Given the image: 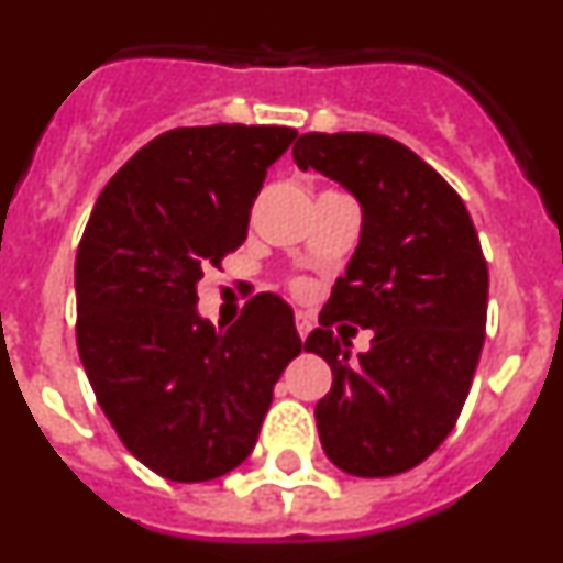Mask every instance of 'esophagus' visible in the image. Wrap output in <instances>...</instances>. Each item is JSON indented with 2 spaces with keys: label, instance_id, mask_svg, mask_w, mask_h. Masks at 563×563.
I'll return each instance as SVG.
<instances>
[{
  "label": "esophagus",
  "instance_id": "1",
  "mask_svg": "<svg viewBox=\"0 0 563 563\" xmlns=\"http://www.w3.org/2000/svg\"><path fill=\"white\" fill-rule=\"evenodd\" d=\"M296 330H298V335H301V338L310 335V330H312V318L307 316V312H296Z\"/></svg>",
  "mask_w": 563,
  "mask_h": 563
}]
</instances>
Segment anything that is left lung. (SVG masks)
I'll list each match as a JSON object with an SVG mask.
<instances>
[{"label": "left lung", "instance_id": "left-lung-1", "mask_svg": "<svg viewBox=\"0 0 563 563\" xmlns=\"http://www.w3.org/2000/svg\"><path fill=\"white\" fill-rule=\"evenodd\" d=\"M301 172H321L361 202V242L305 352L332 389L316 406L321 449L352 476H395L440 449L471 391L485 343L487 262L460 194L409 146L369 132H307ZM338 320L372 329L352 358ZM341 332V327H338Z\"/></svg>", "mask_w": 563, "mask_h": 563}]
</instances>
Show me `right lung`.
I'll use <instances>...</instances> for the list:
<instances>
[{"label": "right lung", "mask_w": 563, "mask_h": 563, "mask_svg": "<svg viewBox=\"0 0 563 563\" xmlns=\"http://www.w3.org/2000/svg\"><path fill=\"white\" fill-rule=\"evenodd\" d=\"M290 126H186L148 141L98 197L76 256L78 355L129 454L172 482L251 456L301 352L292 310L258 292L228 330L197 310L202 271L247 236Z\"/></svg>", "instance_id": "add662e5"}]
</instances>
